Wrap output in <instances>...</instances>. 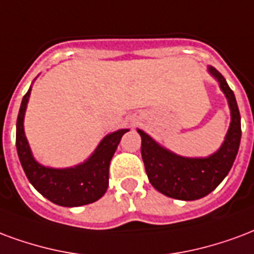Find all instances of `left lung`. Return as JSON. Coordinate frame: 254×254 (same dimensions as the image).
<instances>
[{
  "label": "left lung",
  "mask_w": 254,
  "mask_h": 254,
  "mask_svg": "<svg viewBox=\"0 0 254 254\" xmlns=\"http://www.w3.org/2000/svg\"><path fill=\"white\" fill-rule=\"evenodd\" d=\"M210 74L217 78L230 106L232 122L222 146L204 159H189L167 151L138 129L141 156L151 185L159 192L180 200H195L208 195L229 174L241 141V116L233 90L213 67Z\"/></svg>",
  "instance_id": "obj_1"
}]
</instances>
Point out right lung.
<instances>
[{
    "mask_svg": "<svg viewBox=\"0 0 254 254\" xmlns=\"http://www.w3.org/2000/svg\"><path fill=\"white\" fill-rule=\"evenodd\" d=\"M29 94L31 89L22 98L16 127L17 153L28 180L43 196L64 207L83 206L102 198L109 186V164L127 129L108 134L83 164L64 170L47 168L33 159L24 133L22 122Z\"/></svg>",
    "mask_w": 254,
    "mask_h": 254,
    "instance_id": "add662e5",
    "label": "right lung"
}]
</instances>
